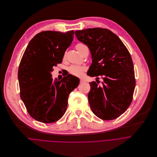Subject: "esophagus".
I'll list each match as a JSON object with an SVG mask.
<instances>
[{"instance_id": "obj_1", "label": "esophagus", "mask_w": 157, "mask_h": 157, "mask_svg": "<svg viewBox=\"0 0 157 157\" xmlns=\"http://www.w3.org/2000/svg\"><path fill=\"white\" fill-rule=\"evenodd\" d=\"M85 82V80H84V79H83V78H81L80 80V83H83V82Z\"/></svg>"}]
</instances>
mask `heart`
Segmentation results:
<instances>
[{"label": "heart", "instance_id": "b5f03b06", "mask_svg": "<svg viewBox=\"0 0 157 157\" xmlns=\"http://www.w3.org/2000/svg\"><path fill=\"white\" fill-rule=\"evenodd\" d=\"M87 48H88L86 47V46L83 43H78L76 45V49L78 51V52L80 54H82L83 51ZM84 70H85L84 67L81 66H78V65H72L68 69L69 73L71 75L74 76H80Z\"/></svg>", "mask_w": 157, "mask_h": 157}]
</instances>
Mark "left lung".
<instances>
[{"label": "left lung", "mask_w": 157, "mask_h": 157, "mask_svg": "<svg viewBox=\"0 0 157 157\" xmlns=\"http://www.w3.org/2000/svg\"><path fill=\"white\" fill-rule=\"evenodd\" d=\"M77 38L91 52L92 64L87 75L101 76L102 84L90 82L88 98L90 108L98 117L113 120L127 110L133 99L136 86L131 54L119 37L101 28L76 31Z\"/></svg>", "instance_id": "left-lung-1"}]
</instances>
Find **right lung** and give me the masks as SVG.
I'll list each match as a JSON object with an SVG mask.
<instances>
[{"label": "right lung", "instance_id": "1", "mask_svg": "<svg viewBox=\"0 0 157 157\" xmlns=\"http://www.w3.org/2000/svg\"><path fill=\"white\" fill-rule=\"evenodd\" d=\"M67 33L44 31L30 41L18 71L20 95L30 116L43 123H53L66 113L69 95L79 79L67 75L60 80L51 78L53 67L62 61L74 38Z\"/></svg>", "mask_w": 157, "mask_h": 157}]
</instances>
